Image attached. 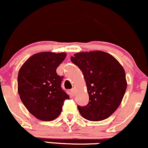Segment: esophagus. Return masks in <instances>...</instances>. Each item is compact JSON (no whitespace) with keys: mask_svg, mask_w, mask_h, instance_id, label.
Masks as SVG:
<instances>
[{"mask_svg":"<svg viewBox=\"0 0 148 148\" xmlns=\"http://www.w3.org/2000/svg\"><path fill=\"white\" fill-rule=\"evenodd\" d=\"M70 93H71V95H72V96H74V95H75V90L74 88H73L72 90H71V92Z\"/></svg>","mask_w":148,"mask_h":148,"instance_id":"esophagus-1","label":"esophagus"}]
</instances>
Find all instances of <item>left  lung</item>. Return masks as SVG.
<instances>
[{
	"mask_svg": "<svg viewBox=\"0 0 148 148\" xmlns=\"http://www.w3.org/2000/svg\"><path fill=\"white\" fill-rule=\"evenodd\" d=\"M71 60L82 72L89 95L86 106H77L83 118L92 121L107 119L121 103L127 82L123 68L109 53L101 51L80 52Z\"/></svg>",
	"mask_w": 148,
	"mask_h": 148,
	"instance_id": "obj_1",
	"label": "left lung"
}]
</instances>
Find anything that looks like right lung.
<instances>
[{
  "mask_svg": "<svg viewBox=\"0 0 148 148\" xmlns=\"http://www.w3.org/2000/svg\"><path fill=\"white\" fill-rule=\"evenodd\" d=\"M66 53L41 52L32 56L20 68L17 90L21 101L30 114L42 121H53L61 113L69 96L61 88L63 77L56 68Z\"/></svg>",
  "mask_w": 148,
  "mask_h": 148,
  "instance_id": "right-lung-1",
  "label": "right lung"
}]
</instances>
